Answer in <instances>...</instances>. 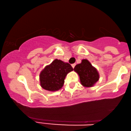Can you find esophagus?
Returning a JSON list of instances; mask_svg holds the SVG:
<instances>
[{
    "mask_svg": "<svg viewBox=\"0 0 131 131\" xmlns=\"http://www.w3.org/2000/svg\"><path fill=\"white\" fill-rule=\"evenodd\" d=\"M75 66H76V63H73V64H72V68L74 69V68L75 67Z\"/></svg>",
    "mask_w": 131,
    "mask_h": 131,
    "instance_id": "1",
    "label": "esophagus"
}]
</instances>
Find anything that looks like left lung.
<instances>
[{
  "label": "left lung",
  "instance_id": "left-lung-1",
  "mask_svg": "<svg viewBox=\"0 0 131 131\" xmlns=\"http://www.w3.org/2000/svg\"><path fill=\"white\" fill-rule=\"evenodd\" d=\"M74 70L79 74L81 84L84 87H93L99 79L97 69L86 59L75 66Z\"/></svg>",
  "mask_w": 131,
  "mask_h": 131
}]
</instances>
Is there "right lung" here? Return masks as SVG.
<instances>
[{
	"label": "right lung",
	"instance_id": "obj_1",
	"mask_svg": "<svg viewBox=\"0 0 131 131\" xmlns=\"http://www.w3.org/2000/svg\"><path fill=\"white\" fill-rule=\"evenodd\" d=\"M73 70L69 63L55 59L41 71L39 75L40 86L49 91H58L63 87L66 75Z\"/></svg>",
	"mask_w": 131,
	"mask_h": 131
}]
</instances>
